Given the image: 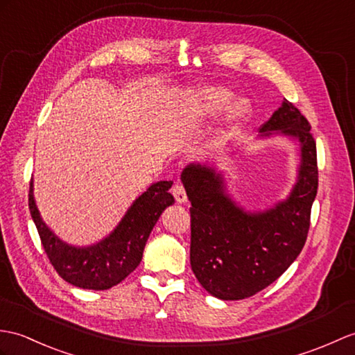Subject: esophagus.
<instances>
[{"label": "esophagus", "mask_w": 355, "mask_h": 355, "mask_svg": "<svg viewBox=\"0 0 355 355\" xmlns=\"http://www.w3.org/2000/svg\"><path fill=\"white\" fill-rule=\"evenodd\" d=\"M172 195H174L175 201L178 204H183V202L187 201L186 191H184V187H183V184H181V183H175L174 184V187H172Z\"/></svg>", "instance_id": "esophagus-1"}]
</instances>
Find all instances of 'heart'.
<instances>
[{
	"instance_id": "1",
	"label": "heart",
	"mask_w": 355,
	"mask_h": 355,
	"mask_svg": "<svg viewBox=\"0 0 355 355\" xmlns=\"http://www.w3.org/2000/svg\"><path fill=\"white\" fill-rule=\"evenodd\" d=\"M233 92L222 86H205L198 89L183 109L184 118L189 121L202 122L218 116L225 110L220 123V136L224 137L251 118L252 107L245 98H236L233 102Z\"/></svg>"
}]
</instances>
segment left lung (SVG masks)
<instances>
[{
	"instance_id": "left-lung-1",
	"label": "left lung",
	"mask_w": 355,
	"mask_h": 355,
	"mask_svg": "<svg viewBox=\"0 0 355 355\" xmlns=\"http://www.w3.org/2000/svg\"><path fill=\"white\" fill-rule=\"evenodd\" d=\"M310 128L287 100L260 127L259 137L279 135L300 145L295 186L286 200L266 210L239 205L213 164L189 163L181 172L192 204L191 266L210 295L224 301L250 298L274 283L302 251L318 192L316 144Z\"/></svg>"
}]
</instances>
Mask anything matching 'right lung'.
<instances>
[{"instance_id": "add662e5", "label": "right lung", "mask_w": 355, "mask_h": 355, "mask_svg": "<svg viewBox=\"0 0 355 355\" xmlns=\"http://www.w3.org/2000/svg\"><path fill=\"white\" fill-rule=\"evenodd\" d=\"M171 187L172 181L153 183L136 198L109 236L89 246L63 242L45 224L33 195V181H30L28 207L48 259L64 282L81 289L107 291L139 266L155 222L164 209L175 202L169 193Z\"/></svg>"}]
</instances>
